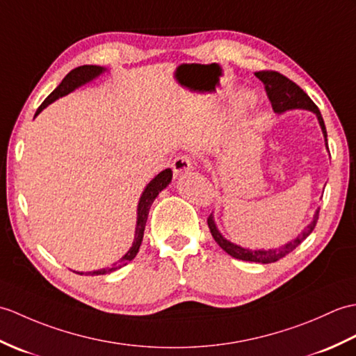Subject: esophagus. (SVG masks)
I'll list each match as a JSON object with an SVG mask.
<instances>
[{
    "instance_id": "esophagus-1",
    "label": "esophagus",
    "mask_w": 356,
    "mask_h": 356,
    "mask_svg": "<svg viewBox=\"0 0 356 356\" xmlns=\"http://www.w3.org/2000/svg\"><path fill=\"white\" fill-rule=\"evenodd\" d=\"M172 169H173V172H175V175H183V173L192 169L191 158H188L187 155H181V156L175 158L172 163Z\"/></svg>"
}]
</instances>
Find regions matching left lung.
<instances>
[{"mask_svg": "<svg viewBox=\"0 0 356 356\" xmlns=\"http://www.w3.org/2000/svg\"><path fill=\"white\" fill-rule=\"evenodd\" d=\"M256 77L259 79V81L264 82L266 94H268V99H270V102H271V106L274 109V113L283 114L286 111H291V109H306V111H311V113L317 115L320 128L323 131V137H325L326 149H329L327 147L326 126H325V122H323L320 109L311 100V97L307 96V94L302 88H300L297 83L289 81L288 77L277 73V71H259V73H256ZM318 211H320V209L315 210L312 220L305 227V230L298 233L297 238L286 242L285 245H280V247H277V248H270V250L243 248V247H241V245H236L228 239H225L222 233L219 232V228L216 227L215 216H213V213L209 216L207 224H209L213 239L216 241V243L227 252V254H230L234 259L245 260V262L273 264V262H277L279 259L285 257L286 254H289L292 250H296L298 245L302 243L307 238V236L312 233V230L315 228V224H317V220H318Z\"/></svg>", "mask_w": 356, "mask_h": 356, "instance_id": "1", "label": "left lung"}]
</instances>
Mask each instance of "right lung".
I'll use <instances>...</instances> for the list:
<instances>
[{"label": "right lung", "instance_id": "obj_1", "mask_svg": "<svg viewBox=\"0 0 356 356\" xmlns=\"http://www.w3.org/2000/svg\"><path fill=\"white\" fill-rule=\"evenodd\" d=\"M106 68L105 67H99V65H82L77 67L74 70H71L70 73L64 77V81L59 83V86L54 90L49 97H47L42 105L38 108V111L35 114V117L42 111L44 108L49 106L50 104H53L54 100H58L59 97H64L67 94H70L71 91H74L79 86H82L85 83H88L94 79L99 77L102 73H105ZM172 181V170L165 169L163 172L158 173V175L149 183L143 193H141L140 200H138V205H137V224H136V234H134V242L132 247L128 250V252L122 257L118 259L115 264H113V266L108 268H102V270L97 271H88V273H81V271H74L77 274H88V275H104V274H109L118 268H122L124 265H128L131 260L137 256V252L140 250L141 241H143V234H145V227H146V220H147V215L149 210H151V205L155 201V198L158 196L161 191H164L165 187L169 186V183Z\"/></svg>", "mask_w": 356, "mask_h": 356}]
</instances>
